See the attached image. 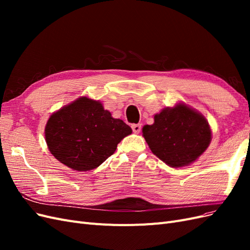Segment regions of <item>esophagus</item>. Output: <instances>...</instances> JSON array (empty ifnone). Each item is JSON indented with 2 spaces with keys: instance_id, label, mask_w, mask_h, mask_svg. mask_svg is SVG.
<instances>
[{
  "instance_id": "34e87169",
  "label": "esophagus",
  "mask_w": 250,
  "mask_h": 250,
  "mask_svg": "<svg viewBox=\"0 0 250 250\" xmlns=\"http://www.w3.org/2000/svg\"><path fill=\"white\" fill-rule=\"evenodd\" d=\"M131 128H132V131L134 133H139L142 129V124H132Z\"/></svg>"
}]
</instances>
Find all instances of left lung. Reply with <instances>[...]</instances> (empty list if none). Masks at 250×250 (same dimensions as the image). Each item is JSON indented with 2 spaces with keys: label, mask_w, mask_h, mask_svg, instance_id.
I'll use <instances>...</instances> for the list:
<instances>
[{
  "label": "left lung",
  "mask_w": 250,
  "mask_h": 250,
  "mask_svg": "<svg viewBox=\"0 0 250 250\" xmlns=\"http://www.w3.org/2000/svg\"><path fill=\"white\" fill-rule=\"evenodd\" d=\"M152 153L174 168L194 163L206 151L211 140L208 120L185 103L164 108L154 116L152 125L143 127Z\"/></svg>",
  "instance_id": "8db88e82"
}]
</instances>
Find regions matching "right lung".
<instances>
[{"label": "right lung", "mask_w": 250, "mask_h": 250, "mask_svg": "<svg viewBox=\"0 0 250 250\" xmlns=\"http://www.w3.org/2000/svg\"><path fill=\"white\" fill-rule=\"evenodd\" d=\"M122 120L111 117L100 101L80 97L52 113L44 128L50 152L75 171H89L115 153L131 134Z\"/></svg>", "instance_id": "obj_1"}]
</instances>
